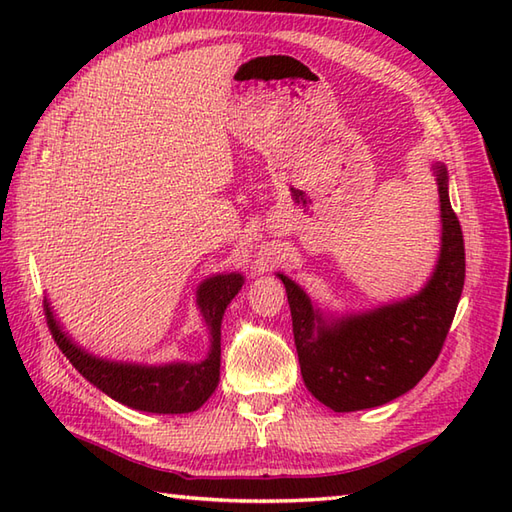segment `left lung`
<instances>
[{
    "label": "left lung",
    "instance_id": "1",
    "mask_svg": "<svg viewBox=\"0 0 512 512\" xmlns=\"http://www.w3.org/2000/svg\"><path fill=\"white\" fill-rule=\"evenodd\" d=\"M442 244L416 295L352 314H328L290 277L284 281L301 376L332 411H361L416 387L442 350L464 288V239L449 200L447 167L436 162Z\"/></svg>",
    "mask_w": 512,
    "mask_h": 512
}]
</instances>
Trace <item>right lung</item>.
<instances>
[{
  "instance_id": "obj_1",
  "label": "right lung",
  "mask_w": 512,
  "mask_h": 512,
  "mask_svg": "<svg viewBox=\"0 0 512 512\" xmlns=\"http://www.w3.org/2000/svg\"><path fill=\"white\" fill-rule=\"evenodd\" d=\"M242 286V273H224L204 279L195 290V303L211 336L209 354L200 363L173 361L165 365H143L94 356L63 332L48 299L43 301V308H46L48 328L59 350L70 358L79 374L99 387L103 394L147 413H191L211 398L220 383L222 317Z\"/></svg>"
}]
</instances>
